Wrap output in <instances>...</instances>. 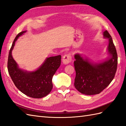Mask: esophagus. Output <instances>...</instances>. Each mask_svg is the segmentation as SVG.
<instances>
[{
    "label": "esophagus",
    "mask_w": 126,
    "mask_h": 126,
    "mask_svg": "<svg viewBox=\"0 0 126 126\" xmlns=\"http://www.w3.org/2000/svg\"><path fill=\"white\" fill-rule=\"evenodd\" d=\"M71 61V56L70 53L66 54L63 57L62 62L64 64H68L69 63H70Z\"/></svg>",
    "instance_id": "esophagus-1"
}]
</instances>
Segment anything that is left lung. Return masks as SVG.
<instances>
[{"instance_id": "1", "label": "left lung", "mask_w": 126, "mask_h": 126, "mask_svg": "<svg viewBox=\"0 0 126 126\" xmlns=\"http://www.w3.org/2000/svg\"><path fill=\"white\" fill-rule=\"evenodd\" d=\"M103 35L109 41L107 51L109 57L106 60L95 63L79 53L74 56V85L79 92L85 95L98 94L108 86L116 73L117 55L115 47L107 31H104Z\"/></svg>"}]
</instances>
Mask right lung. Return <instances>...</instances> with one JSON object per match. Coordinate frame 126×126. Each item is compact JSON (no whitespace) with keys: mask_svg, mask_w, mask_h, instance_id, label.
Wrapping results in <instances>:
<instances>
[{"mask_svg":"<svg viewBox=\"0 0 126 126\" xmlns=\"http://www.w3.org/2000/svg\"><path fill=\"white\" fill-rule=\"evenodd\" d=\"M26 32L18 33L13 42L8 58V71L16 87L21 92L32 98H42L49 94L52 89V79L61 65V56L47 57L35 71H28L19 68L12 57V51L16 41Z\"/></svg>","mask_w":126,"mask_h":126,"instance_id":"right-lung-1","label":"right lung"}]
</instances>
